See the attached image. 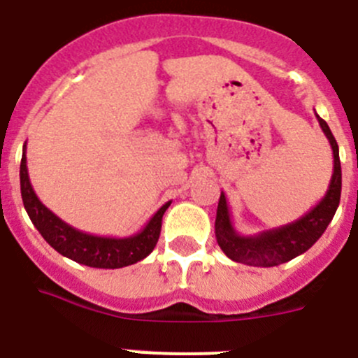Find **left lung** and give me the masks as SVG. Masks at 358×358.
Listing matches in <instances>:
<instances>
[{"instance_id":"1","label":"left lung","mask_w":358,"mask_h":358,"mask_svg":"<svg viewBox=\"0 0 358 358\" xmlns=\"http://www.w3.org/2000/svg\"><path fill=\"white\" fill-rule=\"evenodd\" d=\"M316 119L320 122L321 131L329 140L334 154L332 179H330L329 189H327L324 196L310 211H307L306 215L291 222V224L261 231L257 234L245 236L236 231L231 211H229L227 199H225V193L222 192L218 209H216L215 236L220 248L224 250V254L229 259L241 262V264H248V266H278V264H284V262L309 250L321 238L324 229L329 227L337 208H339L343 176H341L339 147H337L332 131H330L329 124L324 122L317 113Z\"/></svg>"}]
</instances>
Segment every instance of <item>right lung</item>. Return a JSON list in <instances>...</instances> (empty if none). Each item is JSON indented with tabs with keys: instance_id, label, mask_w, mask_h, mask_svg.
<instances>
[{
	"instance_id": "add662e5",
	"label": "right lung",
	"mask_w": 358,
	"mask_h": 358,
	"mask_svg": "<svg viewBox=\"0 0 358 358\" xmlns=\"http://www.w3.org/2000/svg\"><path fill=\"white\" fill-rule=\"evenodd\" d=\"M19 177H21L22 204H24L31 224L37 227L42 238L58 254L90 268L115 270V268L129 266V264L145 259L156 247L159 232H162L163 215L172 204V201L163 204L136 234L126 236V238L96 236L65 224L64 220L58 218L51 209L42 204L34 186L29 182L28 166H26V143L22 149Z\"/></svg>"
}]
</instances>
